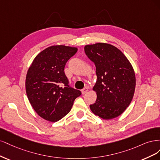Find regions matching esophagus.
<instances>
[{
  "mask_svg": "<svg viewBox=\"0 0 160 160\" xmlns=\"http://www.w3.org/2000/svg\"><path fill=\"white\" fill-rule=\"evenodd\" d=\"M88 91V88H84V89H82V94H86V93H87V92Z\"/></svg>",
  "mask_w": 160,
  "mask_h": 160,
  "instance_id": "obj_1",
  "label": "esophagus"
}]
</instances>
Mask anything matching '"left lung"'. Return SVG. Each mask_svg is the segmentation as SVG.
<instances>
[{
  "label": "left lung",
  "mask_w": 160,
  "mask_h": 160,
  "mask_svg": "<svg viewBox=\"0 0 160 160\" xmlns=\"http://www.w3.org/2000/svg\"><path fill=\"white\" fill-rule=\"evenodd\" d=\"M86 54L96 65L97 81L93 90L97 98L90 105L93 114L104 120L121 115L130 104L136 88L134 70L116 46L105 42L87 44Z\"/></svg>",
  "instance_id": "8db88e82"
}]
</instances>
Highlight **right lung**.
Masks as SVG:
<instances>
[{"instance_id":"right-lung-1","label":"right lung","mask_w":160,"mask_h":160,"mask_svg":"<svg viewBox=\"0 0 160 160\" xmlns=\"http://www.w3.org/2000/svg\"><path fill=\"white\" fill-rule=\"evenodd\" d=\"M78 48L54 45L38 54L27 71L25 87L28 99L43 119L56 122L70 112L81 92L69 87L64 74L66 63Z\"/></svg>"}]
</instances>
